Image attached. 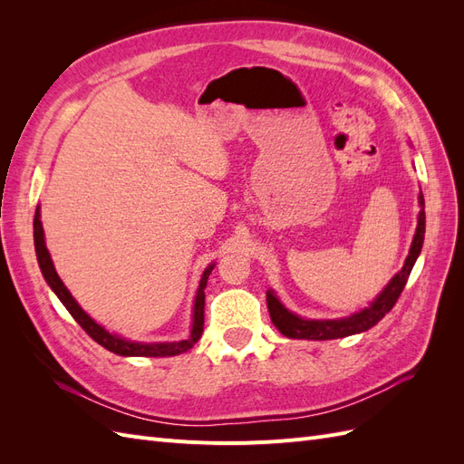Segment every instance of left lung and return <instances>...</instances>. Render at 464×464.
<instances>
[{
    "mask_svg": "<svg viewBox=\"0 0 464 464\" xmlns=\"http://www.w3.org/2000/svg\"><path fill=\"white\" fill-rule=\"evenodd\" d=\"M420 203V215H418V227L416 234L412 237V246L406 257L402 269L389 280V285L383 288V292L370 304V307H363L362 312L341 317V319H304L296 314L288 312L286 307L280 304V300L275 296V292H266V307H269L273 325L283 333L288 339H307V341H331V339H343V336H350L356 333H363L377 325L379 321L385 317L392 310V305L397 304L401 292L404 290L406 280L411 276L412 266L422 251L424 234H426V213H424V195L420 191L418 195Z\"/></svg>",
    "mask_w": 464,
    "mask_h": 464,
    "instance_id": "1",
    "label": "left lung"
}]
</instances>
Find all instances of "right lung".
<instances>
[{
	"label": "right lung",
	"instance_id": "right-lung-1",
	"mask_svg": "<svg viewBox=\"0 0 464 464\" xmlns=\"http://www.w3.org/2000/svg\"><path fill=\"white\" fill-rule=\"evenodd\" d=\"M34 249H36V259L40 265V271L44 275L48 286L55 292V296L60 298V302L67 307V312L73 315V319L79 323V325L85 329V333L91 336L92 341H96L101 346H104L110 353H114L118 356H149V358H159V356H176L181 353H188V350L201 339L203 333V323H205V286H207V278L213 271L215 265H208L201 283L198 288V296H195L193 304V325L189 331V336L186 341H178V343H133V341H125L118 334H111L106 331L102 325L89 317L82 307L75 302V298L69 294L65 285L62 283V278L58 276L53 269V263L50 257V251L44 242V230H42V220H40V208H36L34 213Z\"/></svg>",
	"mask_w": 464,
	"mask_h": 464
}]
</instances>
